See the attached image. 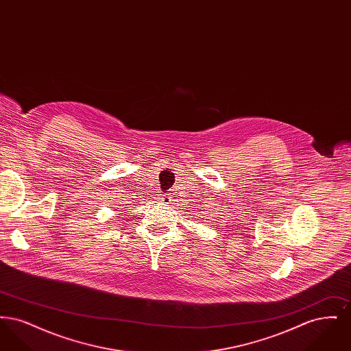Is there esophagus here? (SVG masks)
Segmentation results:
<instances>
[{
	"label": "esophagus",
	"mask_w": 351,
	"mask_h": 351,
	"mask_svg": "<svg viewBox=\"0 0 351 351\" xmlns=\"http://www.w3.org/2000/svg\"><path fill=\"white\" fill-rule=\"evenodd\" d=\"M171 200H172V199H171L169 196H163V199H162L163 204H166V205H167V204H171Z\"/></svg>",
	"instance_id": "esophagus-1"
}]
</instances>
